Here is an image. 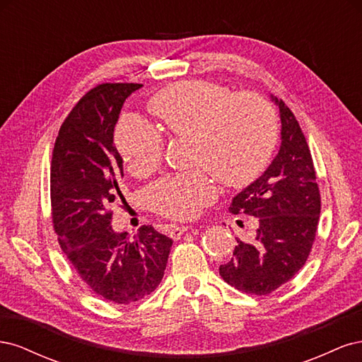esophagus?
Wrapping results in <instances>:
<instances>
[{
	"instance_id": "obj_1",
	"label": "esophagus",
	"mask_w": 362,
	"mask_h": 362,
	"mask_svg": "<svg viewBox=\"0 0 362 362\" xmlns=\"http://www.w3.org/2000/svg\"><path fill=\"white\" fill-rule=\"evenodd\" d=\"M192 226H177V225H170L169 228V235L173 238V240H178L185 231H189Z\"/></svg>"
}]
</instances>
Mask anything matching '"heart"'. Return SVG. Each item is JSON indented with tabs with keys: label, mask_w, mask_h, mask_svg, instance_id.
Returning <instances> with one entry per match:
<instances>
[{
	"label": "heart",
	"mask_w": 362,
	"mask_h": 362,
	"mask_svg": "<svg viewBox=\"0 0 362 362\" xmlns=\"http://www.w3.org/2000/svg\"><path fill=\"white\" fill-rule=\"evenodd\" d=\"M149 110L173 136L192 139L199 169L168 175L146 190L152 210L173 221H190L216 196L214 177L243 187L264 170L278 141L273 105L255 92L233 93L211 81H180L149 100ZM115 144L127 169L146 175L163 157V137L140 117L119 122Z\"/></svg>",
	"instance_id": "b5f03b06"
}]
</instances>
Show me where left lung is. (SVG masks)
I'll return each instance as SVG.
<instances>
[{
	"label": "left lung",
	"instance_id": "obj_1",
	"mask_svg": "<svg viewBox=\"0 0 362 362\" xmlns=\"http://www.w3.org/2000/svg\"><path fill=\"white\" fill-rule=\"evenodd\" d=\"M281 148L267 170L233 199L229 211L257 217L249 240H237L233 258L218 267L229 286L266 296L288 282L310 257L320 217V190L310 146L282 100Z\"/></svg>",
	"mask_w": 362,
	"mask_h": 362
}]
</instances>
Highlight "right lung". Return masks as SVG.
I'll return each mask as SVG.
<instances>
[{
    "instance_id": "obj_1",
    "label": "right lung",
    "mask_w": 362,
    "mask_h": 362,
    "mask_svg": "<svg viewBox=\"0 0 362 362\" xmlns=\"http://www.w3.org/2000/svg\"><path fill=\"white\" fill-rule=\"evenodd\" d=\"M140 87L104 83L87 92L62 124L51 160V217L60 247L93 293L119 305L158 287L173 243L151 225L134 237L110 225L112 204L124 199L115 125L124 101Z\"/></svg>"
}]
</instances>
